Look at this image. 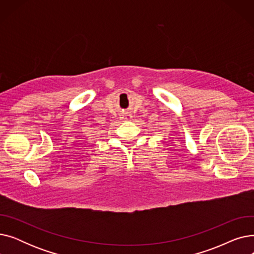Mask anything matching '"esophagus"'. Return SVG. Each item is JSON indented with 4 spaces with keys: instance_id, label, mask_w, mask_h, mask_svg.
<instances>
[{
    "instance_id": "obj_1",
    "label": "esophagus",
    "mask_w": 254,
    "mask_h": 254,
    "mask_svg": "<svg viewBox=\"0 0 254 254\" xmlns=\"http://www.w3.org/2000/svg\"><path fill=\"white\" fill-rule=\"evenodd\" d=\"M122 118H123V120H130L132 118V116L130 114H125V115H123Z\"/></svg>"
}]
</instances>
